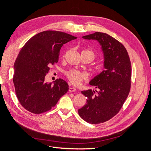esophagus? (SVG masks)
Listing matches in <instances>:
<instances>
[{"label": "esophagus", "mask_w": 151, "mask_h": 151, "mask_svg": "<svg viewBox=\"0 0 151 151\" xmlns=\"http://www.w3.org/2000/svg\"><path fill=\"white\" fill-rule=\"evenodd\" d=\"M76 91V89L75 88H72V87H71V88H69V89H68V91L69 92H74V91Z\"/></svg>", "instance_id": "esophagus-1"}]
</instances>
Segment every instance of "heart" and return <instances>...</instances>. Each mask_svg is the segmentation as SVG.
I'll return each mask as SVG.
<instances>
[{"instance_id": "heart-1", "label": "heart", "mask_w": 151, "mask_h": 151, "mask_svg": "<svg viewBox=\"0 0 151 151\" xmlns=\"http://www.w3.org/2000/svg\"><path fill=\"white\" fill-rule=\"evenodd\" d=\"M82 54L86 55L88 56L91 61L94 60L96 57V54L94 52L91 50H86L82 52ZM102 70V67L101 66H98L96 68V71L98 73L100 72ZM66 76L70 83L75 86H79L81 84L82 82L84 80H86L88 77V76L84 72H82L77 70H70L66 72Z\"/></svg>"}]
</instances>
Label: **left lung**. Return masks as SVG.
Instances as JSON below:
<instances>
[{"label": "left lung", "mask_w": 151, "mask_h": 151, "mask_svg": "<svg viewBox=\"0 0 151 151\" xmlns=\"http://www.w3.org/2000/svg\"><path fill=\"white\" fill-rule=\"evenodd\" d=\"M83 38L98 41L104 55V70L89 82L98 91H81L87 98V103L78 110L84 120L98 124L115 116L129 96L131 63L125 47L109 35L96 32Z\"/></svg>", "instance_id": "obj_1"}]
</instances>
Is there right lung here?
Wrapping results in <instances>:
<instances>
[{"mask_svg":"<svg viewBox=\"0 0 151 151\" xmlns=\"http://www.w3.org/2000/svg\"><path fill=\"white\" fill-rule=\"evenodd\" d=\"M76 36L62 31H45L30 38L18 54L14 68L13 83L17 98L26 110L40 114L55 106L68 90L62 79L45 82L50 65L58 61L63 44Z\"/></svg>","mask_w":151,"mask_h":151,"instance_id":"right-lung-1","label":"right lung"}]
</instances>
